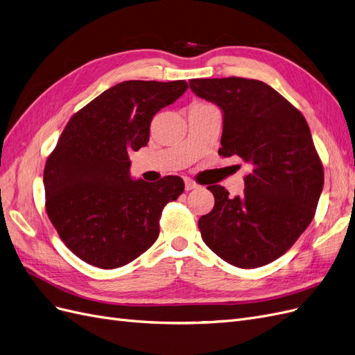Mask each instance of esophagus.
Instances as JSON below:
<instances>
[{
	"label": "esophagus",
	"instance_id": "1",
	"mask_svg": "<svg viewBox=\"0 0 355 355\" xmlns=\"http://www.w3.org/2000/svg\"><path fill=\"white\" fill-rule=\"evenodd\" d=\"M196 188H198V185L196 184V182L194 180H192V179H185V189L187 191H192V189H196Z\"/></svg>",
	"mask_w": 355,
	"mask_h": 355
}]
</instances>
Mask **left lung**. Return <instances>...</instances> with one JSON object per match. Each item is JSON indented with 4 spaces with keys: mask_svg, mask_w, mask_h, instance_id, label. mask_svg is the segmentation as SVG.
<instances>
[{
    "mask_svg": "<svg viewBox=\"0 0 355 355\" xmlns=\"http://www.w3.org/2000/svg\"><path fill=\"white\" fill-rule=\"evenodd\" d=\"M189 89L222 111L219 155H239L252 166L241 197L207 187L214 207L198 220L202 241L234 266L271 263L308 228L323 191V164L308 123L262 81L196 78Z\"/></svg>",
    "mask_w": 355,
    "mask_h": 355,
    "instance_id": "obj_1",
    "label": "left lung"
}]
</instances>
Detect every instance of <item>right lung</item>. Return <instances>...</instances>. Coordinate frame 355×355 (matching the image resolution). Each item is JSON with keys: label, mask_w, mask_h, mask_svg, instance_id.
<instances>
[{"label": "right lung", "mask_w": 355, "mask_h": 355, "mask_svg": "<svg viewBox=\"0 0 355 355\" xmlns=\"http://www.w3.org/2000/svg\"><path fill=\"white\" fill-rule=\"evenodd\" d=\"M188 89L184 80L123 81L69 120L44 168L46 210L81 261L114 270L159 234L161 211L185 189L179 176L132 179L128 153L146 146L154 115Z\"/></svg>", "instance_id": "obj_1"}]
</instances>
